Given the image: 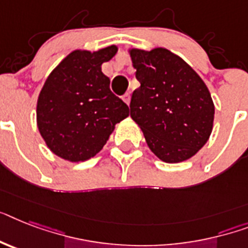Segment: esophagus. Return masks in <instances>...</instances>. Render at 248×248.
I'll return each instance as SVG.
<instances>
[{"instance_id":"1","label":"esophagus","mask_w":248,"mask_h":248,"mask_svg":"<svg viewBox=\"0 0 248 248\" xmlns=\"http://www.w3.org/2000/svg\"><path fill=\"white\" fill-rule=\"evenodd\" d=\"M123 100H124V102H125L126 105H129V104H130V92H126L125 95L123 96Z\"/></svg>"}]
</instances>
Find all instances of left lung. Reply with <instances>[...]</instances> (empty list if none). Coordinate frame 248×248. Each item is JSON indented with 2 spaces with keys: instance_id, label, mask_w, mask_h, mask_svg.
<instances>
[{
  "instance_id": "obj_1",
  "label": "left lung",
  "mask_w": 248,
  "mask_h": 248,
  "mask_svg": "<svg viewBox=\"0 0 248 248\" xmlns=\"http://www.w3.org/2000/svg\"><path fill=\"white\" fill-rule=\"evenodd\" d=\"M128 53L140 82L132 95L130 116L149 149L167 163L195 156L212 134L216 110L202 77L166 48Z\"/></svg>"
}]
</instances>
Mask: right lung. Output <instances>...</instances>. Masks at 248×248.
<instances>
[{
  "mask_svg": "<svg viewBox=\"0 0 248 248\" xmlns=\"http://www.w3.org/2000/svg\"><path fill=\"white\" fill-rule=\"evenodd\" d=\"M118 46L95 52L76 49L49 73L36 102L39 133L55 156L83 162L102 149L129 108L110 91L101 71Z\"/></svg>",
  "mask_w": 248,
  "mask_h": 248,
  "instance_id": "obj_1",
  "label": "right lung"
}]
</instances>
